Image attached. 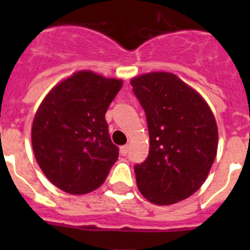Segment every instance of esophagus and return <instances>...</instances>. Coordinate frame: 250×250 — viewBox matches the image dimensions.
<instances>
[{"instance_id":"34e87169","label":"esophagus","mask_w":250,"mask_h":250,"mask_svg":"<svg viewBox=\"0 0 250 250\" xmlns=\"http://www.w3.org/2000/svg\"><path fill=\"white\" fill-rule=\"evenodd\" d=\"M128 151H129V145H123V146H121V147H120V152H121V155H122V156L127 155Z\"/></svg>"}]
</instances>
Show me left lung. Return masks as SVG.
<instances>
[{
    "label": "left lung",
    "mask_w": 250,
    "mask_h": 250,
    "mask_svg": "<svg viewBox=\"0 0 250 250\" xmlns=\"http://www.w3.org/2000/svg\"><path fill=\"white\" fill-rule=\"evenodd\" d=\"M146 112L150 151L134 168L140 193L169 206L196 192L218 151V125L202 95L176 75L147 72L130 80Z\"/></svg>",
    "instance_id": "obj_1"
}]
</instances>
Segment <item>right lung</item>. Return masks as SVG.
<instances>
[{
  "mask_svg": "<svg viewBox=\"0 0 250 250\" xmlns=\"http://www.w3.org/2000/svg\"><path fill=\"white\" fill-rule=\"evenodd\" d=\"M122 84L121 78L81 70L57 83L40 104L32 121V150L58 188L85 195L104 184L118 160L105 113Z\"/></svg>",
  "mask_w": 250,
  "mask_h": 250,
  "instance_id": "right-lung-1",
  "label": "right lung"
}]
</instances>
